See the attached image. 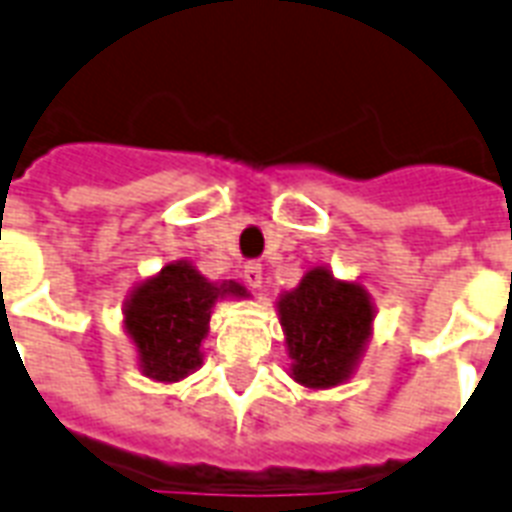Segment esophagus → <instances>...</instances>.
Segmentation results:
<instances>
[{
    "label": "esophagus",
    "mask_w": 512,
    "mask_h": 512,
    "mask_svg": "<svg viewBox=\"0 0 512 512\" xmlns=\"http://www.w3.org/2000/svg\"><path fill=\"white\" fill-rule=\"evenodd\" d=\"M243 280L251 285V288H261V283H264V272H261V264H245Z\"/></svg>",
    "instance_id": "obj_1"
}]
</instances>
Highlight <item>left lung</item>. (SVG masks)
Here are the masks:
<instances>
[{
  "label": "left lung",
  "mask_w": 512,
  "mask_h": 512,
  "mask_svg": "<svg viewBox=\"0 0 512 512\" xmlns=\"http://www.w3.org/2000/svg\"><path fill=\"white\" fill-rule=\"evenodd\" d=\"M291 379L307 390H331L352 379L374 334L376 307L360 280H339L328 267L304 272L275 301Z\"/></svg>",
  "instance_id": "1"
}]
</instances>
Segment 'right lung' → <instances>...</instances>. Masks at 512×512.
<instances>
[{
	"mask_svg": "<svg viewBox=\"0 0 512 512\" xmlns=\"http://www.w3.org/2000/svg\"><path fill=\"white\" fill-rule=\"evenodd\" d=\"M235 280L213 283L192 261H170L160 272L133 285L122 307V328L136 347L146 379L173 384L202 366L213 307L221 299H248Z\"/></svg>",
	"mask_w": 512,
	"mask_h": 512,
	"instance_id": "right-lung-1",
	"label": "right lung"
}]
</instances>
